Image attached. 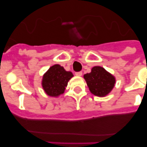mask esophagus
<instances>
[{"instance_id": "1", "label": "esophagus", "mask_w": 147, "mask_h": 147, "mask_svg": "<svg viewBox=\"0 0 147 147\" xmlns=\"http://www.w3.org/2000/svg\"><path fill=\"white\" fill-rule=\"evenodd\" d=\"M75 75H76V76L80 77L82 75V72H81V71H80V72H75Z\"/></svg>"}]
</instances>
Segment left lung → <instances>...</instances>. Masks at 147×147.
<instances>
[{
  "mask_svg": "<svg viewBox=\"0 0 147 147\" xmlns=\"http://www.w3.org/2000/svg\"><path fill=\"white\" fill-rule=\"evenodd\" d=\"M84 78L90 91L98 97L109 94L115 84V77L100 66L94 67L90 73L84 75Z\"/></svg>",
  "mask_w": 147,
  "mask_h": 147,
  "instance_id": "left-lung-1",
  "label": "left lung"
}]
</instances>
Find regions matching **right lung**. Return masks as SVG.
I'll return each mask as SVG.
<instances>
[{
  "mask_svg": "<svg viewBox=\"0 0 147 147\" xmlns=\"http://www.w3.org/2000/svg\"><path fill=\"white\" fill-rule=\"evenodd\" d=\"M73 77L59 65L50 67L42 78V85L46 94L51 97H57L64 93L68 81Z\"/></svg>",
  "mask_w": 147,
  "mask_h": 147,
  "instance_id": "1",
  "label": "right lung"
}]
</instances>
